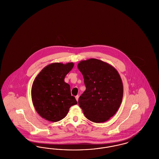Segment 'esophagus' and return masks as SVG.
I'll return each mask as SVG.
<instances>
[{
    "label": "esophagus",
    "mask_w": 159,
    "mask_h": 159,
    "mask_svg": "<svg viewBox=\"0 0 159 159\" xmlns=\"http://www.w3.org/2000/svg\"><path fill=\"white\" fill-rule=\"evenodd\" d=\"M76 99L77 100V101H78V100H79V95H77V96H76Z\"/></svg>",
    "instance_id": "esophagus-1"
}]
</instances>
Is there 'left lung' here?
Returning <instances> with one entry per match:
<instances>
[{"label":"left lung","instance_id":"obj_1","mask_svg":"<svg viewBox=\"0 0 159 159\" xmlns=\"http://www.w3.org/2000/svg\"><path fill=\"white\" fill-rule=\"evenodd\" d=\"M77 67L86 86L79 99L85 117L94 123L107 121L117 111L123 98V86L118 71L95 58L81 61Z\"/></svg>","mask_w":159,"mask_h":159}]
</instances>
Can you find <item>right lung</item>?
<instances>
[{
    "mask_svg": "<svg viewBox=\"0 0 159 159\" xmlns=\"http://www.w3.org/2000/svg\"><path fill=\"white\" fill-rule=\"evenodd\" d=\"M73 67V62H54L36 77L31 91L32 102L37 113L46 120L60 121L71 106L77 104L75 97L71 95L70 86L64 82Z\"/></svg>",
    "mask_w": 159,
    "mask_h": 159,
    "instance_id": "1",
    "label": "right lung"
}]
</instances>
